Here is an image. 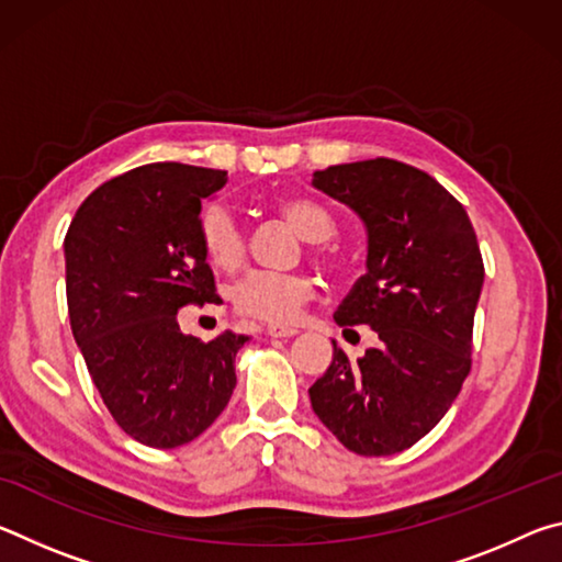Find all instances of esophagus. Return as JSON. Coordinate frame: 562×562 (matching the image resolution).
<instances>
[{"label":"esophagus","instance_id":"34e87169","mask_svg":"<svg viewBox=\"0 0 562 562\" xmlns=\"http://www.w3.org/2000/svg\"><path fill=\"white\" fill-rule=\"evenodd\" d=\"M297 327H284V325H270L268 329H265V335H268V337H272V339H284V337H294V335H297Z\"/></svg>","mask_w":562,"mask_h":562}]
</instances>
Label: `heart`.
Returning a JSON list of instances; mask_svg holds the SVG:
<instances>
[{"instance_id":"b5f03b06","label":"heart","mask_w":562,"mask_h":562,"mask_svg":"<svg viewBox=\"0 0 562 562\" xmlns=\"http://www.w3.org/2000/svg\"><path fill=\"white\" fill-rule=\"evenodd\" d=\"M278 213L292 227L307 237L312 258L331 265L337 260L329 237L337 233V217L312 198L290 195L278 201ZM198 240L205 260L221 272H233L245 262L247 243L240 223L223 203H211L198 217ZM315 294V284L302 272H250L235 284L233 304L243 317L270 322V325H292L304 304Z\"/></svg>"}]
</instances>
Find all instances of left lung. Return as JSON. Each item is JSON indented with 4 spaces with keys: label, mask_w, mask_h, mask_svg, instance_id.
<instances>
[{
    "label": "left lung",
    "mask_w": 562,
    "mask_h": 562,
    "mask_svg": "<svg viewBox=\"0 0 562 562\" xmlns=\"http://www.w3.org/2000/svg\"><path fill=\"white\" fill-rule=\"evenodd\" d=\"M312 183L355 207L369 233L367 274L335 322L379 335L359 359L335 345L325 376L310 386L312 408L349 451H406L441 422L471 372L483 288L475 231L449 190L402 160L329 166Z\"/></svg>",
    "instance_id": "1"
}]
</instances>
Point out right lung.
Segmentation results:
<instances>
[{
  "instance_id": "right-lung-1",
  "label": "right lung",
  "mask_w": 562,
  "mask_h": 562,
  "mask_svg": "<svg viewBox=\"0 0 562 562\" xmlns=\"http://www.w3.org/2000/svg\"><path fill=\"white\" fill-rule=\"evenodd\" d=\"M225 183L213 168H133L93 190L64 237L76 345L113 422L150 449L193 441L221 416L235 355L250 339L225 331L198 341L176 317L217 300L198 215Z\"/></svg>"
}]
</instances>
